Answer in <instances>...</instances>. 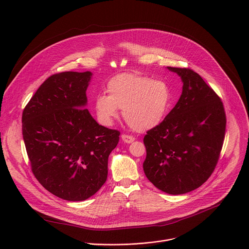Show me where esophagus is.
Listing matches in <instances>:
<instances>
[{
    "instance_id": "34e87169",
    "label": "esophagus",
    "mask_w": 249,
    "mask_h": 249,
    "mask_svg": "<svg viewBox=\"0 0 249 249\" xmlns=\"http://www.w3.org/2000/svg\"><path fill=\"white\" fill-rule=\"evenodd\" d=\"M121 139H122V141L124 142V143H127V144L133 143V142L135 141V138L133 136H129V135H125V134H123L121 136Z\"/></svg>"
}]
</instances>
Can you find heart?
<instances>
[{
  "instance_id": "b5f03b06",
  "label": "heart",
  "mask_w": 249,
  "mask_h": 249,
  "mask_svg": "<svg viewBox=\"0 0 249 249\" xmlns=\"http://www.w3.org/2000/svg\"><path fill=\"white\" fill-rule=\"evenodd\" d=\"M107 92L95 97L94 109L98 121L110 126L123 109V117L137 132H146L159 126L168 113L171 92L161 80L138 72L123 73L107 84Z\"/></svg>"
}]
</instances>
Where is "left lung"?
<instances>
[{
	"mask_svg": "<svg viewBox=\"0 0 249 249\" xmlns=\"http://www.w3.org/2000/svg\"><path fill=\"white\" fill-rule=\"evenodd\" d=\"M183 83L172 110L144 138L147 178L160 190L185 194L200 187L218 162L226 132L223 102L194 71L167 67Z\"/></svg>",
	"mask_w": 249,
	"mask_h": 249,
	"instance_id": "1",
	"label": "left lung"
}]
</instances>
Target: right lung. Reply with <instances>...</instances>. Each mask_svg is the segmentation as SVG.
Segmentation results:
<instances>
[{"label": "right lung", "instance_id": "add662e5", "mask_svg": "<svg viewBox=\"0 0 249 249\" xmlns=\"http://www.w3.org/2000/svg\"><path fill=\"white\" fill-rule=\"evenodd\" d=\"M92 73L49 77L22 112V136L34 176L53 195L84 201L107 179L120 132L99 125L86 106Z\"/></svg>", "mask_w": 249, "mask_h": 249}]
</instances>
